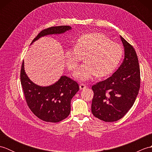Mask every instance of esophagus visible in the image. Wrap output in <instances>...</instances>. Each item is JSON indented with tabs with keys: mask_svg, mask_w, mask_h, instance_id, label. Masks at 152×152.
Returning <instances> with one entry per match:
<instances>
[{
	"mask_svg": "<svg viewBox=\"0 0 152 152\" xmlns=\"http://www.w3.org/2000/svg\"><path fill=\"white\" fill-rule=\"evenodd\" d=\"M87 88V86L84 84V83H80V89H86Z\"/></svg>",
	"mask_w": 152,
	"mask_h": 152,
	"instance_id": "esophagus-1",
	"label": "esophagus"
}]
</instances>
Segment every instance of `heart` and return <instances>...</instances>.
<instances>
[{
  "label": "heart",
  "mask_w": 152,
  "mask_h": 152,
  "mask_svg": "<svg viewBox=\"0 0 152 152\" xmlns=\"http://www.w3.org/2000/svg\"><path fill=\"white\" fill-rule=\"evenodd\" d=\"M124 50L119 44L101 33L85 34L77 39L74 48L64 51L68 69L74 71L84 57L85 63L74 74L80 81H86L96 75L105 77L116 69L122 59Z\"/></svg>",
  "instance_id": "obj_1"
}]
</instances>
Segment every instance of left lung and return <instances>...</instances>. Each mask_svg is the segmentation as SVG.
Listing matches in <instances>:
<instances>
[{
  "instance_id": "8db88e82",
  "label": "left lung",
  "mask_w": 152,
  "mask_h": 152,
  "mask_svg": "<svg viewBox=\"0 0 152 152\" xmlns=\"http://www.w3.org/2000/svg\"><path fill=\"white\" fill-rule=\"evenodd\" d=\"M125 50L124 61L112 76L92 86L91 112L106 122L122 118L133 106L140 86L138 57L133 47L120 36Z\"/></svg>"
}]
</instances>
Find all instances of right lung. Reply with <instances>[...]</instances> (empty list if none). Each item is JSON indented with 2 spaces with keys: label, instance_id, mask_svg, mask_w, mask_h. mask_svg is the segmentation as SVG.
<instances>
[{
  "label": "right lung",
  "instance_id": "add662e5",
  "mask_svg": "<svg viewBox=\"0 0 152 152\" xmlns=\"http://www.w3.org/2000/svg\"><path fill=\"white\" fill-rule=\"evenodd\" d=\"M71 29L67 25L51 27L40 31L32 41L48 34H61ZM21 84L27 104L33 114L42 121L57 123L66 118L70 113L72 98L80 89L78 83L63 76L54 84L42 87L31 82L25 74L24 61L20 72Z\"/></svg>",
  "mask_w": 152,
  "mask_h": 152
}]
</instances>
